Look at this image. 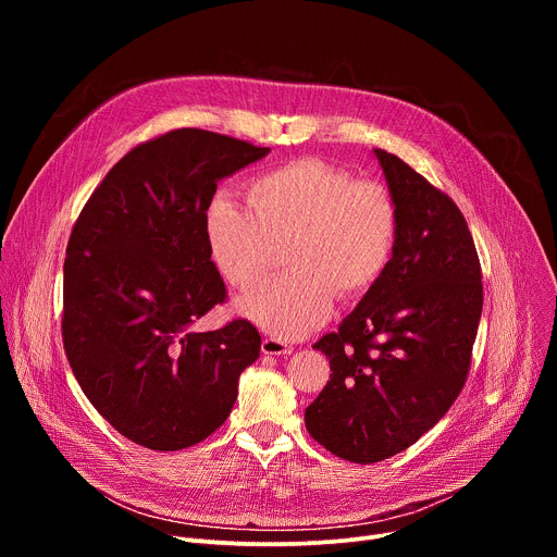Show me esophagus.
Wrapping results in <instances>:
<instances>
[{
	"label": "esophagus",
	"instance_id": "obj_1",
	"mask_svg": "<svg viewBox=\"0 0 557 557\" xmlns=\"http://www.w3.org/2000/svg\"><path fill=\"white\" fill-rule=\"evenodd\" d=\"M262 352H264V355H271V357L290 355V352H293V346L286 344V342H282V339L267 337V339H262Z\"/></svg>",
	"mask_w": 557,
	"mask_h": 557
}]
</instances>
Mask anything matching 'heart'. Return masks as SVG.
<instances>
[{
	"instance_id": "heart-1",
	"label": "heart",
	"mask_w": 557,
	"mask_h": 557,
	"mask_svg": "<svg viewBox=\"0 0 557 557\" xmlns=\"http://www.w3.org/2000/svg\"><path fill=\"white\" fill-rule=\"evenodd\" d=\"M247 207L215 196L205 211V240L222 277L249 288L271 269L275 247L288 243L286 275L237 299L249 322L280 339L320 329L342 297L366 295L387 271L399 211L374 181L299 158L247 183Z\"/></svg>"
}]
</instances>
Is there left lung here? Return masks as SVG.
Instances as JSON below:
<instances>
[{"mask_svg":"<svg viewBox=\"0 0 557 557\" xmlns=\"http://www.w3.org/2000/svg\"><path fill=\"white\" fill-rule=\"evenodd\" d=\"M399 211L383 277L312 348L331 381L308 434L350 462H379L432 430L460 394L483 312L481 262L460 209L399 156L374 149Z\"/></svg>","mask_w":557,"mask_h":557,"instance_id":"obj_1","label":"left lung"}]
</instances>
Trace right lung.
Wrapping results in <instances>:
<instances>
[{
	"mask_svg": "<svg viewBox=\"0 0 557 557\" xmlns=\"http://www.w3.org/2000/svg\"><path fill=\"white\" fill-rule=\"evenodd\" d=\"M271 149L183 127L108 172L78 215L63 264V346L97 412L136 445L176 451L231 414L260 357L247 320L196 333L224 301L205 240L218 183Z\"/></svg>",
	"mask_w": 557,
	"mask_h": 557,
	"instance_id": "1",
	"label": "right lung"
}]
</instances>
